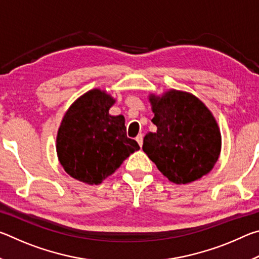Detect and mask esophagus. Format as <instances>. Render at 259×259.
<instances>
[{
	"label": "esophagus",
	"instance_id": "1",
	"mask_svg": "<svg viewBox=\"0 0 259 259\" xmlns=\"http://www.w3.org/2000/svg\"><path fill=\"white\" fill-rule=\"evenodd\" d=\"M143 138H144V136L142 135V134H139L137 137H136V140H137V143L139 144V146L142 147L143 146Z\"/></svg>",
	"mask_w": 259,
	"mask_h": 259
}]
</instances>
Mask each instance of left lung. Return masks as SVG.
I'll return each instance as SVG.
<instances>
[{
    "instance_id": "left-lung-1",
    "label": "left lung",
    "mask_w": 259,
    "mask_h": 259,
    "mask_svg": "<svg viewBox=\"0 0 259 259\" xmlns=\"http://www.w3.org/2000/svg\"><path fill=\"white\" fill-rule=\"evenodd\" d=\"M157 126L144 138L143 151L176 184L200 179L213 168L221 152V133L212 114L194 96L171 90L150 98Z\"/></svg>"
}]
</instances>
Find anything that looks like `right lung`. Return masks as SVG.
I'll list each match as a JSON object with an SVG mask.
<instances>
[{"instance_id":"1","label":"right lung","mask_w":259,"mask_h":259,"mask_svg":"<svg viewBox=\"0 0 259 259\" xmlns=\"http://www.w3.org/2000/svg\"><path fill=\"white\" fill-rule=\"evenodd\" d=\"M114 99L98 89L74 103L61 121L57 136V154L69 176L77 181L100 184L139 150L126 137L124 117L109 115Z\"/></svg>"}]
</instances>
